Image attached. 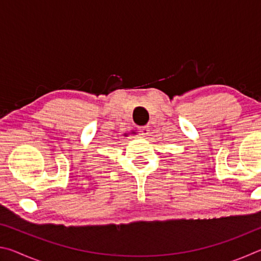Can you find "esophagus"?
Masks as SVG:
<instances>
[{"label":"esophagus","mask_w":261,"mask_h":261,"mask_svg":"<svg viewBox=\"0 0 261 261\" xmlns=\"http://www.w3.org/2000/svg\"><path fill=\"white\" fill-rule=\"evenodd\" d=\"M138 130H139V135H140L141 137H146V136L149 134L148 126H140Z\"/></svg>","instance_id":"1"}]
</instances>
